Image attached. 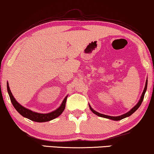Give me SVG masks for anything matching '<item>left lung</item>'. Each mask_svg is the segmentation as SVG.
I'll use <instances>...</instances> for the list:
<instances>
[{
  "label": "left lung",
  "mask_w": 154,
  "mask_h": 154,
  "mask_svg": "<svg viewBox=\"0 0 154 154\" xmlns=\"http://www.w3.org/2000/svg\"><path fill=\"white\" fill-rule=\"evenodd\" d=\"M147 83H148V80L146 79V82L145 88H144V89H143V93H142V95H141V99H140L139 102H138V104H137V105H136V106H134V107L133 109H131L130 110L129 112H127V113H126V114H123V115L119 116H111L104 115V114H100V113L97 112L96 111H94V109H93L91 107L90 105H89V108H90V109H91V112H92L93 113H94V114H96V115L99 116H102V117L106 118V119H112V120H114V121H119V120H121V119H122L126 118V117H127V116H131V114H133L134 112H135L136 111H137V110L138 109V108H139V106H141V103H142V102H143V97H144L145 92H146V89H147Z\"/></svg>",
  "instance_id": "obj_1"
}]
</instances>
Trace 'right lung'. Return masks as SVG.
Masks as SVG:
<instances>
[{"label":"right lung","mask_w":154,"mask_h":154,"mask_svg":"<svg viewBox=\"0 0 154 154\" xmlns=\"http://www.w3.org/2000/svg\"><path fill=\"white\" fill-rule=\"evenodd\" d=\"M7 89H8V92L11 102H12L13 106H14L15 109H16L17 112H18L19 114H20L23 116L28 118L29 119L32 121H34V122H49V121L54 119L57 118V116H59L60 114L63 112V111L65 108V104H66V101H67V97H66L65 100H63L61 106H60L57 109L54 111V112H52L51 113H48V114H40V113L33 112L31 110H29L28 109L23 107V106H21L19 103H17L16 102V100H15L14 97L13 96L11 90H10L8 83H7Z\"/></svg>","instance_id":"right-lung-1"}]
</instances>
